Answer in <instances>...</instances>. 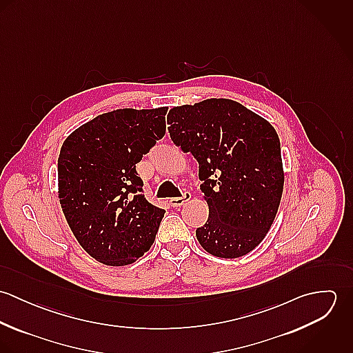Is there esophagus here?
I'll use <instances>...</instances> for the list:
<instances>
[{
    "instance_id": "obj_1",
    "label": "esophagus",
    "mask_w": 353,
    "mask_h": 353,
    "mask_svg": "<svg viewBox=\"0 0 353 353\" xmlns=\"http://www.w3.org/2000/svg\"><path fill=\"white\" fill-rule=\"evenodd\" d=\"M190 199H192V194H190L189 192H185V193L182 194V197L171 199V200H170V203H171V206H181V205H183L185 202L189 201Z\"/></svg>"
}]
</instances>
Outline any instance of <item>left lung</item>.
Instances as JSON below:
<instances>
[{"instance_id": "8db88e82", "label": "left lung", "mask_w": 353, "mask_h": 353, "mask_svg": "<svg viewBox=\"0 0 353 353\" xmlns=\"http://www.w3.org/2000/svg\"><path fill=\"white\" fill-rule=\"evenodd\" d=\"M170 137L199 161L208 221L196 230L202 248L220 258L255 249L273 224L284 188L274 128L238 101L206 99L174 107Z\"/></svg>"}]
</instances>
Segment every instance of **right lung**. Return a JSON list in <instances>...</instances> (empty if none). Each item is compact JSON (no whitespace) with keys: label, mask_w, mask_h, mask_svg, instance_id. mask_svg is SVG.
Here are the masks:
<instances>
[{"label":"right lung","mask_w":353,"mask_h":353,"mask_svg":"<svg viewBox=\"0 0 353 353\" xmlns=\"http://www.w3.org/2000/svg\"><path fill=\"white\" fill-rule=\"evenodd\" d=\"M167 110L101 114L62 144L61 208L81 248L101 263H133L154 242L165 210L144 197L136 164L165 134Z\"/></svg>","instance_id":"obj_1"}]
</instances>
